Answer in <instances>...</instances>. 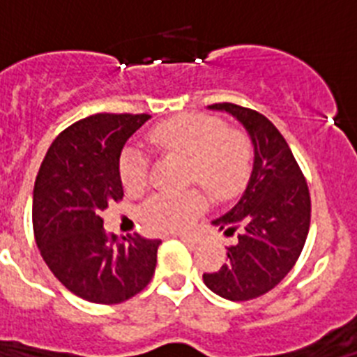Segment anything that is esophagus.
I'll list each match as a JSON object with an SVG mask.
<instances>
[{
    "label": "esophagus",
    "instance_id": "obj_1",
    "mask_svg": "<svg viewBox=\"0 0 357 357\" xmlns=\"http://www.w3.org/2000/svg\"><path fill=\"white\" fill-rule=\"evenodd\" d=\"M178 238L182 239L184 243H188V245H197L198 243V238L197 236H191V234H181Z\"/></svg>",
    "mask_w": 357,
    "mask_h": 357
}]
</instances>
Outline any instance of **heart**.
<instances>
[{"instance_id":"1","label":"heart","mask_w":357,"mask_h":357,"mask_svg":"<svg viewBox=\"0 0 357 357\" xmlns=\"http://www.w3.org/2000/svg\"><path fill=\"white\" fill-rule=\"evenodd\" d=\"M148 143L164 153L189 159V181L198 182L216 198H229L247 182L252 166V146L243 132L227 128L218 118L184 114L151 128ZM119 178L128 193L146 188L148 159L134 144L119 157ZM206 209V197L198 189L184 193H160L141 207L139 220L151 232H176L193 223Z\"/></svg>"}]
</instances>
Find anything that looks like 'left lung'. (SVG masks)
Returning <instances> with one entry per match:
<instances>
[{
    "instance_id": "obj_1",
    "label": "left lung",
    "mask_w": 357,
    "mask_h": 357,
    "mask_svg": "<svg viewBox=\"0 0 357 357\" xmlns=\"http://www.w3.org/2000/svg\"><path fill=\"white\" fill-rule=\"evenodd\" d=\"M207 109L234 116L254 146L250 178L236 206L213 225L234 234L227 261L218 272L204 273L211 291L227 301H250L275 288L295 266L311 222V198L288 143L272 121L234 103Z\"/></svg>"
}]
</instances>
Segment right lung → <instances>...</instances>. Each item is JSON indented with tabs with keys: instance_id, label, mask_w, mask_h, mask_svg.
<instances>
[{
	"instance_id": "add662e5",
	"label": "right lung",
	"mask_w": 357,
	"mask_h": 357,
	"mask_svg": "<svg viewBox=\"0 0 357 357\" xmlns=\"http://www.w3.org/2000/svg\"><path fill=\"white\" fill-rule=\"evenodd\" d=\"M148 114H94L59 134L33 188V234L44 263L84 301L119 304L153 277L160 239L118 238L102 213L123 198L119 157Z\"/></svg>"
}]
</instances>
